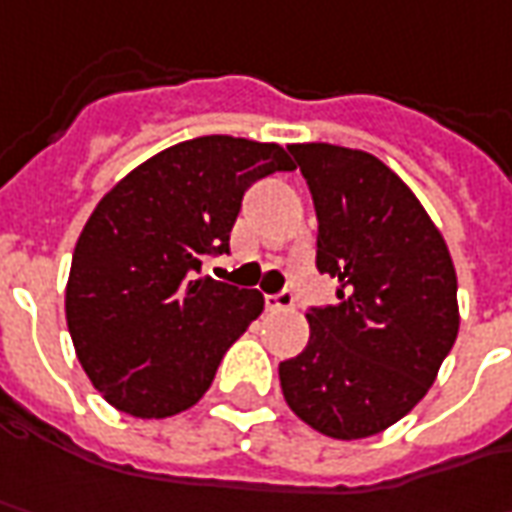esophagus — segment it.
<instances>
[{
  "mask_svg": "<svg viewBox=\"0 0 512 512\" xmlns=\"http://www.w3.org/2000/svg\"><path fill=\"white\" fill-rule=\"evenodd\" d=\"M294 306V294L291 291H280V294H266V309L280 311Z\"/></svg>",
  "mask_w": 512,
  "mask_h": 512,
  "instance_id": "obj_1",
  "label": "esophagus"
}]
</instances>
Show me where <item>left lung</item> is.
Masks as SVG:
<instances>
[{
	"label": "left lung",
	"instance_id": "8db88e82",
	"mask_svg": "<svg viewBox=\"0 0 512 512\" xmlns=\"http://www.w3.org/2000/svg\"><path fill=\"white\" fill-rule=\"evenodd\" d=\"M317 212V269L337 306L311 309L309 345L280 362L289 408L331 439H365L428 394L459 334L448 243L371 152L291 144Z\"/></svg>",
	"mask_w": 512,
	"mask_h": 512
}]
</instances>
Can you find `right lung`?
Wrapping results in <instances>:
<instances>
[{
  "instance_id": "add662e5",
  "label": "right lung",
  "mask_w": 512,
  "mask_h": 512,
  "mask_svg": "<svg viewBox=\"0 0 512 512\" xmlns=\"http://www.w3.org/2000/svg\"><path fill=\"white\" fill-rule=\"evenodd\" d=\"M280 144L201 135L152 155L98 201L81 229L64 311L84 374L121 414L164 419L209 391L263 294L198 277L229 252L249 186L289 172Z\"/></svg>"
}]
</instances>
